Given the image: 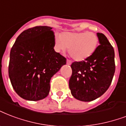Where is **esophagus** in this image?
<instances>
[{"label":"esophagus","mask_w":126,"mask_h":126,"mask_svg":"<svg viewBox=\"0 0 126 126\" xmlns=\"http://www.w3.org/2000/svg\"><path fill=\"white\" fill-rule=\"evenodd\" d=\"M71 63H72V62H71V60H69V59H67V65H71Z\"/></svg>","instance_id":"1"}]
</instances>
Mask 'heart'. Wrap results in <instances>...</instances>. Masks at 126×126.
Listing matches in <instances>:
<instances>
[{
    "label": "heart",
    "mask_w": 126,
    "mask_h": 126,
    "mask_svg": "<svg viewBox=\"0 0 126 126\" xmlns=\"http://www.w3.org/2000/svg\"><path fill=\"white\" fill-rule=\"evenodd\" d=\"M98 46V38L93 32H64L55 34L54 48L63 53L69 48V53L74 60H85L94 53Z\"/></svg>",
    "instance_id": "b5f03b06"
}]
</instances>
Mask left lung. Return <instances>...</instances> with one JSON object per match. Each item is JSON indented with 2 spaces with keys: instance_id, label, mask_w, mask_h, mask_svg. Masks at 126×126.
Segmentation results:
<instances>
[{
  "instance_id": "8db88e82",
  "label": "left lung",
  "mask_w": 126,
  "mask_h": 126,
  "mask_svg": "<svg viewBox=\"0 0 126 126\" xmlns=\"http://www.w3.org/2000/svg\"><path fill=\"white\" fill-rule=\"evenodd\" d=\"M100 45L91 56L72 63L69 85L76 99L90 102L107 91L115 73L114 48L107 37L97 33Z\"/></svg>"
}]
</instances>
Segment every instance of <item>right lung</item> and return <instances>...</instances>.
<instances>
[{"mask_svg": "<svg viewBox=\"0 0 126 126\" xmlns=\"http://www.w3.org/2000/svg\"><path fill=\"white\" fill-rule=\"evenodd\" d=\"M49 26L29 28L18 35L10 54L8 75L21 98L37 101L50 90V80L66 58L54 50V33Z\"/></svg>", "mask_w": 126, "mask_h": 126, "instance_id": "add662e5", "label": "right lung"}]
</instances>
